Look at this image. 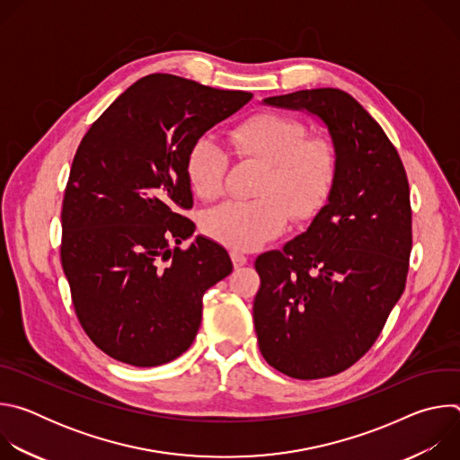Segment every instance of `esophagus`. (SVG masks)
Returning a JSON list of instances; mask_svg holds the SVG:
<instances>
[{
	"label": "esophagus",
	"mask_w": 460,
	"mask_h": 460,
	"mask_svg": "<svg viewBox=\"0 0 460 460\" xmlns=\"http://www.w3.org/2000/svg\"><path fill=\"white\" fill-rule=\"evenodd\" d=\"M231 260H233L234 268H242V266L247 264V256L240 251H231Z\"/></svg>",
	"instance_id": "esophagus-1"
}]
</instances>
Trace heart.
Segmentation results:
<instances>
[{"label":"heart","mask_w":460,"mask_h":460,"mask_svg":"<svg viewBox=\"0 0 460 460\" xmlns=\"http://www.w3.org/2000/svg\"><path fill=\"white\" fill-rule=\"evenodd\" d=\"M238 158L264 164L251 202H227L204 218L206 233L233 249H254L295 220L311 218L325 202L337 172L332 140L307 137V127L295 118L260 112L231 133ZM227 156L211 138L196 140L185 160L190 189L202 200H215L224 189Z\"/></svg>","instance_id":"1"}]
</instances>
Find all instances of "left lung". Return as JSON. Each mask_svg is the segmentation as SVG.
Segmentation results:
<instances>
[{"mask_svg":"<svg viewBox=\"0 0 460 460\" xmlns=\"http://www.w3.org/2000/svg\"><path fill=\"white\" fill-rule=\"evenodd\" d=\"M264 103L320 118L337 151V172L307 231L254 261L258 348L288 376H333L369 351L406 288L413 243L408 176L395 146L351 94L325 87Z\"/></svg>","mask_w":460,"mask_h":460,"instance_id":"obj_1","label":"left lung"}]
</instances>
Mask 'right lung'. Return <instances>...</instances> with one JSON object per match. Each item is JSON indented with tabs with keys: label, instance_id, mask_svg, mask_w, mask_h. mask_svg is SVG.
<instances>
[{
	"label": "right lung",
	"instance_id": "add662e5",
	"mask_svg": "<svg viewBox=\"0 0 460 460\" xmlns=\"http://www.w3.org/2000/svg\"><path fill=\"white\" fill-rule=\"evenodd\" d=\"M252 98L172 75L119 94L84 137L61 208V266L87 337L138 367L174 360L202 322L204 293L233 271L227 251L196 236L190 146ZM176 244V248L172 245Z\"/></svg>",
	"mask_w": 460,
	"mask_h": 460
}]
</instances>
